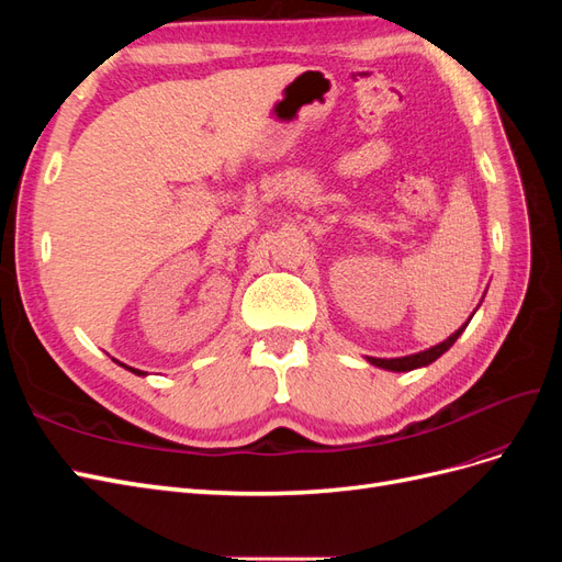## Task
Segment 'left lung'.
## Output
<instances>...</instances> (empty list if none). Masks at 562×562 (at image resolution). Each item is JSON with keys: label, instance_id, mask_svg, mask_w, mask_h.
Returning <instances> with one entry per match:
<instances>
[{"label": "left lung", "instance_id": "obj_1", "mask_svg": "<svg viewBox=\"0 0 562 562\" xmlns=\"http://www.w3.org/2000/svg\"><path fill=\"white\" fill-rule=\"evenodd\" d=\"M483 297H485V295H483ZM479 307H481V304H479ZM479 307H475V310H479ZM475 310H473V314H475ZM473 314L469 316V321L473 318ZM469 321L464 323V326H459V330H454L448 339H443V342H438L436 347H429V349L411 353V356H398V359H375V356H366V361H368L370 366L382 368V370H391V372H411V370L424 368V366L434 363V361L438 359V356H443V353L457 342V337L464 333V328L469 326Z\"/></svg>", "mask_w": 562, "mask_h": 562}]
</instances>
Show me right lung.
Segmentation results:
<instances>
[{"label":"right lung","mask_w":562,"mask_h":562,"mask_svg":"<svg viewBox=\"0 0 562 562\" xmlns=\"http://www.w3.org/2000/svg\"><path fill=\"white\" fill-rule=\"evenodd\" d=\"M119 363V361H116ZM119 366H122V368H126V370H131L133 372V375H138V378H145L147 375V372L145 370H138V368H131V366H124V363H119Z\"/></svg>","instance_id":"add662e5"}]
</instances>
